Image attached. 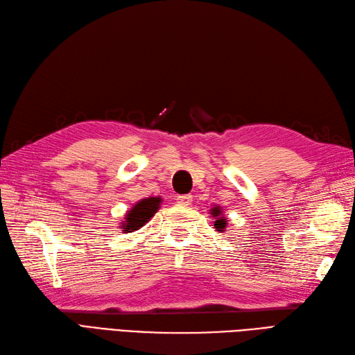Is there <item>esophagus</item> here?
Listing matches in <instances>:
<instances>
[{"mask_svg": "<svg viewBox=\"0 0 355 355\" xmlns=\"http://www.w3.org/2000/svg\"><path fill=\"white\" fill-rule=\"evenodd\" d=\"M192 195H178L177 196V202L180 204V205H190L192 204Z\"/></svg>", "mask_w": 355, "mask_h": 355, "instance_id": "obj_1", "label": "esophagus"}]
</instances>
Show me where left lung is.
I'll return each mask as SVG.
<instances>
[{
    "instance_id": "left-lung-1",
    "label": "left lung",
    "mask_w": 355,
    "mask_h": 355,
    "mask_svg": "<svg viewBox=\"0 0 355 355\" xmlns=\"http://www.w3.org/2000/svg\"><path fill=\"white\" fill-rule=\"evenodd\" d=\"M210 211H211L210 214H211L213 222H214V228L219 232H225L226 228H228V220H226L222 207L216 205V207L210 208Z\"/></svg>"
}]
</instances>
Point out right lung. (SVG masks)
Masks as SVG:
<instances>
[{"label": "right lung", "mask_w": 355, "mask_h": 355, "mask_svg": "<svg viewBox=\"0 0 355 355\" xmlns=\"http://www.w3.org/2000/svg\"><path fill=\"white\" fill-rule=\"evenodd\" d=\"M162 198L160 196H150L144 198L136 202L129 211L125 213L124 220L120 225V230L125 232H135L141 230L142 226L150 222L151 217L157 213L160 208Z\"/></svg>", "instance_id": "1"}]
</instances>
